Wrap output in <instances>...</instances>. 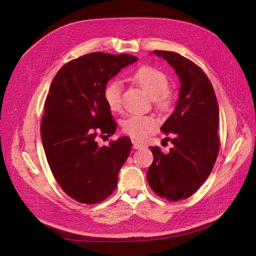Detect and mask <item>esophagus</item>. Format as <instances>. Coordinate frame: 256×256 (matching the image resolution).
Masks as SVG:
<instances>
[{
    "mask_svg": "<svg viewBox=\"0 0 256 256\" xmlns=\"http://www.w3.org/2000/svg\"><path fill=\"white\" fill-rule=\"evenodd\" d=\"M132 147H134V149H140V148H142V147L144 146L143 144L139 143L138 141H136V140H132Z\"/></svg>",
    "mask_w": 256,
    "mask_h": 256,
    "instance_id": "34e87169",
    "label": "esophagus"
}]
</instances>
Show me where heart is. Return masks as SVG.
<instances>
[{
  "mask_svg": "<svg viewBox=\"0 0 256 256\" xmlns=\"http://www.w3.org/2000/svg\"><path fill=\"white\" fill-rule=\"evenodd\" d=\"M130 79L151 96L152 103L156 108L166 111L173 106L174 96L172 92L168 88V77L158 68L142 66L132 74ZM122 92V85L117 80L106 84L103 96L110 111H120ZM158 126V120L152 115H132L124 119L122 124V132L139 141L145 140L151 132L156 130Z\"/></svg>",
  "mask_w": 256,
  "mask_h": 256,
  "instance_id": "1",
  "label": "heart"
}]
</instances>
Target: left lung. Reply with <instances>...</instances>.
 <instances>
[{"label":"left lung","mask_w":256,"mask_h":256,"mask_svg":"<svg viewBox=\"0 0 256 256\" xmlns=\"http://www.w3.org/2000/svg\"><path fill=\"white\" fill-rule=\"evenodd\" d=\"M180 78L175 111L160 130L174 144L166 154L150 146L153 162L147 172L151 190L168 202L192 196L211 174L220 149L219 108L212 83L200 68L179 54L154 50Z\"/></svg>","instance_id":"1"}]
</instances>
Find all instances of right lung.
<instances>
[{"label":"right lung","mask_w":256,"mask_h":256,"mask_svg":"<svg viewBox=\"0 0 256 256\" xmlns=\"http://www.w3.org/2000/svg\"><path fill=\"white\" fill-rule=\"evenodd\" d=\"M130 54L92 52L64 64L50 85L40 130L51 172L62 192L86 205L115 190L132 148L128 137L100 147L96 139L116 130L103 92L120 69L137 62Z\"/></svg>","instance_id":"1"}]
</instances>
